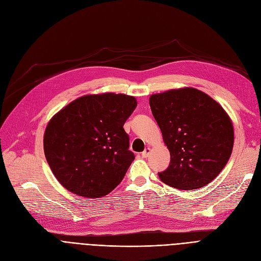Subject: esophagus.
<instances>
[{
    "label": "esophagus",
    "instance_id": "34e87169",
    "mask_svg": "<svg viewBox=\"0 0 261 261\" xmlns=\"http://www.w3.org/2000/svg\"><path fill=\"white\" fill-rule=\"evenodd\" d=\"M149 153H150V148H146L144 151L142 152V156L143 158H147L149 155Z\"/></svg>",
    "mask_w": 261,
    "mask_h": 261
}]
</instances>
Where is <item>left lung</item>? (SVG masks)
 <instances>
[{
	"label": "left lung",
	"mask_w": 261,
	"mask_h": 261,
	"mask_svg": "<svg viewBox=\"0 0 261 261\" xmlns=\"http://www.w3.org/2000/svg\"><path fill=\"white\" fill-rule=\"evenodd\" d=\"M150 108L170 152L162 182L182 190L201 188L222 171L231 154L234 127L225 110L195 88L150 96Z\"/></svg>",
	"instance_id": "8db88e82"
}]
</instances>
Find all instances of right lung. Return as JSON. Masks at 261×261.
I'll list each match as a JSON object with an SVG mask.
<instances>
[{
  "label": "right lung",
  "instance_id": "1",
  "mask_svg": "<svg viewBox=\"0 0 261 261\" xmlns=\"http://www.w3.org/2000/svg\"><path fill=\"white\" fill-rule=\"evenodd\" d=\"M136 106L135 97L125 94L85 95L51 117L43 148L64 188L95 199L107 196L121 182L134 160L122 126Z\"/></svg>",
  "mask_w": 261,
  "mask_h": 261
}]
</instances>
